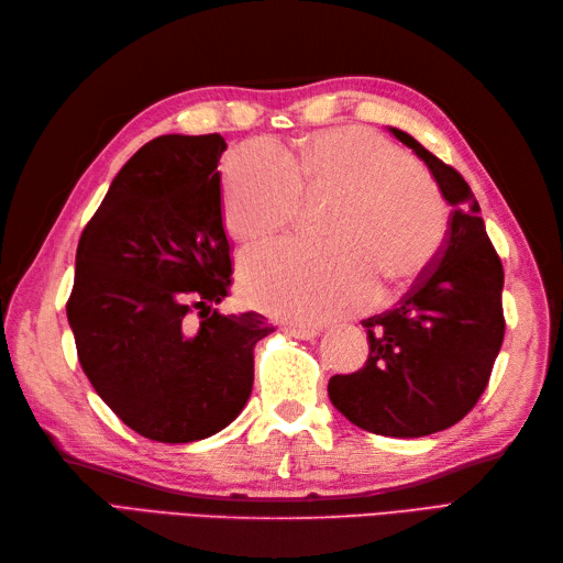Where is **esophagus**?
<instances>
[{
	"instance_id": "34e87169",
	"label": "esophagus",
	"mask_w": 563,
	"mask_h": 563,
	"mask_svg": "<svg viewBox=\"0 0 563 563\" xmlns=\"http://www.w3.org/2000/svg\"><path fill=\"white\" fill-rule=\"evenodd\" d=\"M283 330H285V335L297 338V340H311V338L319 335V328H311V325H297V323L285 325Z\"/></svg>"
}]
</instances>
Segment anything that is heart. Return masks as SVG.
Masks as SVG:
<instances>
[{"mask_svg":"<svg viewBox=\"0 0 563 563\" xmlns=\"http://www.w3.org/2000/svg\"><path fill=\"white\" fill-rule=\"evenodd\" d=\"M301 192L335 197L323 247L276 242L242 258L252 305L299 323L335 319L419 280L446 238L444 199L390 142L362 128L301 140L290 162L276 144L247 142L225 168L223 219L240 242L273 238L292 223Z\"/></svg>","mask_w":563,"mask_h":563,"instance_id":"obj_1","label":"heart"}]
</instances>
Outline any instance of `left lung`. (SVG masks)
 <instances>
[{"label": "left lung", "instance_id": "1", "mask_svg": "<svg viewBox=\"0 0 563 563\" xmlns=\"http://www.w3.org/2000/svg\"><path fill=\"white\" fill-rule=\"evenodd\" d=\"M390 133L430 168L452 205L432 266L397 307L362 321L364 368L333 376L328 395L354 426L385 438H423L459 423L485 393L504 340V268L461 173L409 133Z\"/></svg>", "mask_w": 563, "mask_h": 563}]
</instances>
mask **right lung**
Segmentation results:
<instances>
[{"label":"right lung","instance_id":"1","mask_svg":"<svg viewBox=\"0 0 563 563\" xmlns=\"http://www.w3.org/2000/svg\"><path fill=\"white\" fill-rule=\"evenodd\" d=\"M223 152L219 133L147 142L78 242L66 305L78 362L107 407L156 442L205 440L235 421L252 395L254 344L273 333L262 313L213 309L233 283Z\"/></svg>","mask_w":563,"mask_h":563}]
</instances>
